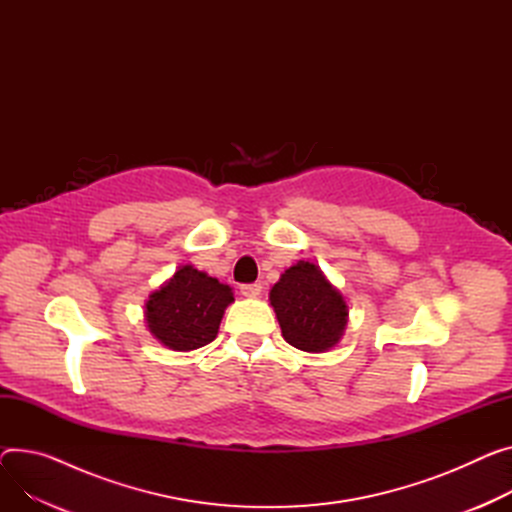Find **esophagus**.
<instances>
[{"label":"esophagus","instance_id":"obj_1","mask_svg":"<svg viewBox=\"0 0 512 512\" xmlns=\"http://www.w3.org/2000/svg\"><path fill=\"white\" fill-rule=\"evenodd\" d=\"M240 293H242L244 297H248V299H254V297H258V295L262 293V285H260V283L242 285V287H240Z\"/></svg>","mask_w":512,"mask_h":512}]
</instances>
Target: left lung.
<instances>
[{"label":"left lung","mask_w":512,"mask_h":512,"mask_svg":"<svg viewBox=\"0 0 512 512\" xmlns=\"http://www.w3.org/2000/svg\"><path fill=\"white\" fill-rule=\"evenodd\" d=\"M283 338L305 352H326L344 334L348 307L342 293L324 277L320 266L299 260L270 289Z\"/></svg>","instance_id":"left-lung-1"}]
</instances>
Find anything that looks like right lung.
I'll use <instances>...</instances> for the list:
<instances>
[{
    "label": "right lung",
    "instance_id": "right-lung-1",
    "mask_svg": "<svg viewBox=\"0 0 512 512\" xmlns=\"http://www.w3.org/2000/svg\"><path fill=\"white\" fill-rule=\"evenodd\" d=\"M229 303H233L229 285L186 264L149 295L147 328L170 350L188 352L215 340Z\"/></svg>",
    "mask_w": 512,
    "mask_h": 512
}]
</instances>
